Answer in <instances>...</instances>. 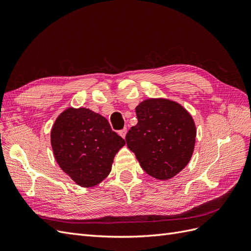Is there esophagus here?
I'll use <instances>...</instances> for the list:
<instances>
[{
    "label": "esophagus",
    "mask_w": 251,
    "mask_h": 251,
    "mask_svg": "<svg viewBox=\"0 0 251 251\" xmlns=\"http://www.w3.org/2000/svg\"><path fill=\"white\" fill-rule=\"evenodd\" d=\"M119 135L125 139L126 138V128H123V130L119 131Z\"/></svg>",
    "instance_id": "esophagus-1"
}]
</instances>
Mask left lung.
<instances>
[{
  "mask_svg": "<svg viewBox=\"0 0 251 251\" xmlns=\"http://www.w3.org/2000/svg\"><path fill=\"white\" fill-rule=\"evenodd\" d=\"M138 124L126 136V146L150 176L169 180L188 164L196 143L195 121L182 105L149 98L136 107Z\"/></svg>",
  "mask_w": 251,
  "mask_h": 251,
  "instance_id": "8db88e82",
  "label": "left lung"
}]
</instances>
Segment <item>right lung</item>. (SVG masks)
<instances>
[{"label": "right lung", "mask_w": 251, "mask_h": 251, "mask_svg": "<svg viewBox=\"0 0 251 251\" xmlns=\"http://www.w3.org/2000/svg\"><path fill=\"white\" fill-rule=\"evenodd\" d=\"M51 147L59 168L81 187H92L108 177L117 151L126 141L109 121L86 108H68L51 128Z\"/></svg>", "instance_id": "obj_1"}]
</instances>
